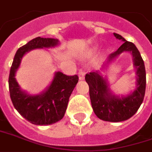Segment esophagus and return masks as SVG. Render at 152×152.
Returning <instances> with one entry per match:
<instances>
[{
	"label": "esophagus",
	"instance_id": "1",
	"mask_svg": "<svg viewBox=\"0 0 152 152\" xmlns=\"http://www.w3.org/2000/svg\"><path fill=\"white\" fill-rule=\"evenodd\" d=\"M85 74L86 73H85L84 70H79V72H78V78H79V80H83L84 78Z\"/></svg>",
	"mask_w": 152,
	"mask_h": 152
}]
</instances>
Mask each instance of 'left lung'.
Segmentation results:
<instances>
[{
	"label": "left lung",
	"mask_w": 152,
	"mask_h": 152,
	"mask_svg": "<svg viewBox=\"0 0 152 152\" xmlns=\"http://www.w3.org/2000/svg\"><path fill=\"white\" fill-rule=\"evenodd\" d=\"M113 34L116 39L124 43L107 57L101 69L86 74L85 80L89 86L90 100L96 116L103 121L118 122L132 118L143 102L146 91V69L141 54L133 43L126 41L120 34ZM124 52L130 53L133 56L137 75L136 88L130 94L118 95L110 90L107 79L103 77L102 71L107 64Z\"/></svg>",
	"instance_id": "left-lung-1"
}]
</instances>
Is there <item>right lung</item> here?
Instances as JSON below:
<instances>
[{
	"mask_svg": "<svg viewBox=\"0 0 152 152\" xmlns=\"http://www.w3.org/2000/svg\"><path fill=\"white\" fill-rule=\"evenodd\" d=\"M59 44L58 39H33L18 49L10 68L9 90L12 103L23 118L34 125H50L64 118L70 95L78 82V77L67 76L60 71L55 72L50 85L40 94L32 95L21 89L16 81L15 74L26 53L36 49L54 48Z\"/></svg>",
	"mask_w": 152,
	"mask_h": 152,
	"instance_id": "1",
	"label": "right lung"
}]
</instances>
